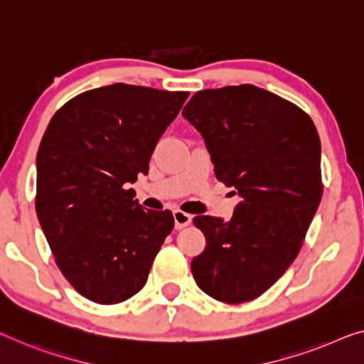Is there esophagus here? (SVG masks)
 <instances>
[{
	"label": "esophagus",
	"instance_id": "1",
	"mask_svg": "<svg viewBox=\"0 0 364 364\" xmlns=\"http://www.w3.org/2000/svg\"><path fill=\"white\" fill-rule=\"evenodd\" d=\"M173 217H175V227H176V229H184V227L191 224V220H193L191 214L183 213V210H180V209L173 210Z\"/></svg>",
	"mask_w": 364,
	"mask_h": 364
}]
</instances>
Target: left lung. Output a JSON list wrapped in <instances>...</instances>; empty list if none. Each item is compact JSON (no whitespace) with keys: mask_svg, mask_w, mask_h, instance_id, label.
Segmentation results:
<instances>
[{"mask_svg":"<svg viewBox=\"0 0 364 364\" xmlns=\"http://www.w3.org/2000/svg\"><path fill=\"white\" fill-rule=\"evenodd\" d=\"M217 180L235 188L234 217L198 215L205 245L191 271L225 304L257 299L291 267L322 199L321 139L296 105L253 85L203 90L183 109Z\"/></svg>","mask_w":364,"mask_h":364,"instance_id":"8db88e82","label":"left lung"}]
</instances>
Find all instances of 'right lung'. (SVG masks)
Here are the masks:
<instances>
[{
  "instance_id": "obj_1",
  "label": "right lung",
  "mask_w": 364,
  "mask_h": 364,
  "mask_svg": "<svg viewBox=\"0 0 364 364\" xmlns=\"http://www.w3.org/2000/svg\"><path fill=\"white\" fill-rule=\"evenodd\" d=\"M189 93L116 83L85 91L52 117L37 151L36 213L68 283L119 304L142 289L170 235V210H144L129 188Z\"/></svg>"
}]
</instances>
